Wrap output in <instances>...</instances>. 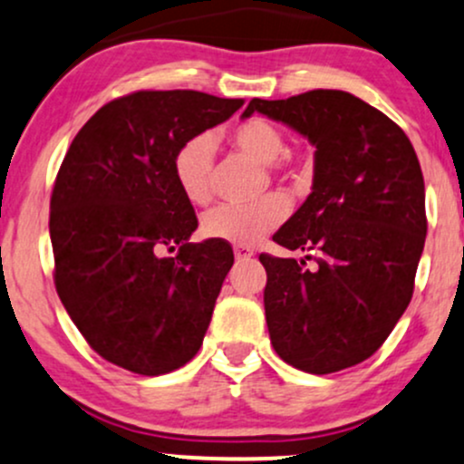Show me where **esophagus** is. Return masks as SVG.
<instances>
[{"label":"esophagus","instance_id":"1","mask_svg":"<svg viewBox=\"0 0 464 464\" xmlns=\"http://www.w3.org/2000/svg\"><path fill=\"white\" fill-rule=\"evenodd\" d=\"M233 253H236V259H237V262H246V259H251V257H253V248L242 246V244H237V246L233 248Z\"/></svg>","mask_w":464,"mask_h":464}]
</instances>
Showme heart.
Returning <instances> with one entry per match:
<instances>
[{
	"mask_svg": "<svg viewBox=\"0 0 464 464\" xmlns=\"http://www.w3.org/2000/svg\"><path fill=\"white\" fill-rule=\"evenodd\" d=\"M231 142L246 156L262 165L279 167L286 154V136L277 125L264 119H248L231 130ZM213 139L208 134L191 136L178 147L174 156V178L182 196L191 205H207L211 200ZM288 205L279 193H268L251 205H220L205 213L202 233L211 240L231 244H256L271 233L286 218Z\"/></svg>",
	"mask_w": 464,
	"mask_h": 464,
	"instance_id": "b5f03b06",
	"label": "heart"
}]
</instances>
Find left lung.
I'll return each mask as SVG.
<instances>
[{
  "label": "left lung",
  "instance_id": "obj_1",
  "mask_svg": "<svg viewBox=\"0 0 464 464\" xmlns=\"http://www.w3.org/2000/svg\"><path fill=\"white\" fill-rule=\"evenodd\" d=\"M253 111L314 147L313 191L273 236L306 259L262 253L264 310L275 353L293 368L330 374L383 345L414 293L425 246V182L405 131L350 92L313 90Z\"/></svg>",
  "mask_w": 464,
  "mask_h": 464
}]
</instances>
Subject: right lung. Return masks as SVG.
I'll return each mask as SVG.
<instances>
[{
  "label": "right lung",
  "mask_w": 464,
  "mask_h": 464,
  "mask_svg": "<svg viewBox=\"0 0 464 464\" xmlns=\"http://www.w3.org/2000/svg\"><path fill=\"white\" fill-rule=\"evenodd\" d=\"M242 99L134 92L79 130L50 198L54 286L105 361L167 374L200 350L233 251L189 242L198 228L174 178L178 147L231 119ZM162 247L179 248L160 258Z\"/></svg>",
  "instance_id": "1"
}]
</instances>
